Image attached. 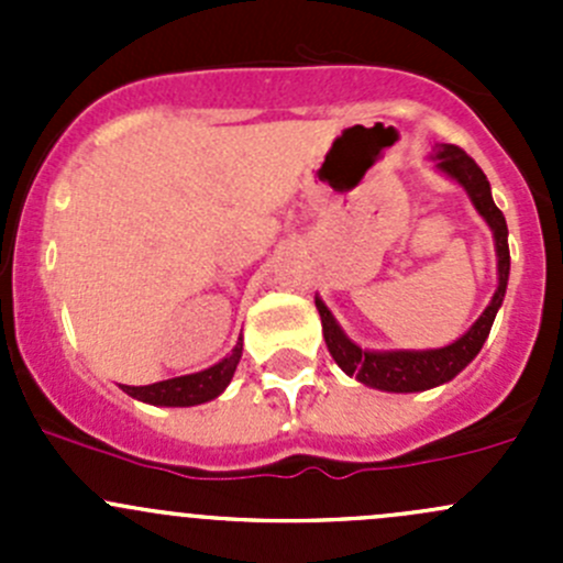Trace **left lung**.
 Listing matches in <instances>:
<instances>
[{
	"mask_svg": "<svg viewBox=\"0 0 563 563\" xmlns=\"http://www.w3.org/2000/svg\"><path fill=\"white\" fill-rule=\"evenodd\" d=\"M430 161H433L435 172L450 176L452 181H457V185L468 192L471 203H474L479 218L487 223V229L493 231V242H496V294H493L490 305L482 310V316L471 323L468 332L460 334L455 343L441 345V349H362L360 343H354V340L343 332V327H340L338 318L332 316V310L323 305V299L316 297V308L323 327V340H327L329 354L338 362L340 371H343L345 376H354L356 382L365 384V387L382 391H400V395H406V391H424L441 387V384L452 382L463 367H468L471 362H474V356L479 354L487 334H490V327L493 321H496L498 308H501L509 280L507 220H504L501 209L493 201L487 176L482 174V168L476 166L460 146L452 144L435 146Z\"/></svg>",
	"mask_w": 563,
	"mask_h": 563,
	"instance_id": "1",
	"label": "left lung"
}]
</instances>
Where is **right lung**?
I'll return each instance as SVG.
<instances>
[{
  "label": "right lung",
  "instance_id": "add662e5",
  "mask_svg": "<svg viewBox=\"0 0 563 563\" xmlns=\"http://www.w3.org/2000/svg\"><path fill=\"white\" fill-rule=\"evenodd\" d=\"M242 360V338L236 340V345L231 349L229 356L218 362V365L207 367L201 373H192V376H179L168 378V382L146 384V387H124L130 397L141 402H150V406H172V408H185V406H201V402L214 400L225 391V387L234 378L236 365Z\"/></svg>",
  "mask_w": 563,
  "mask_h": 563
}]
</instances>
